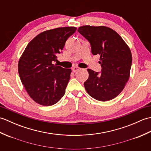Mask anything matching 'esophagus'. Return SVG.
<instances>
[{
    "label": "esophagus",
    "instance_id": "esophagus-1",
    "mask_svg": "<svg viewBox=\"0 0 151 151\" xmlns=\"http://www.w3.org/2000/svg\"><path fill=\"white\" fill-rule=\"evenodd\" d=\"M79 69H80V68H78V67H73V69H72L73 72L77 71V70H79Z\"/></svg>",
    "mask_w": 151,
    "mask_h": 151
}]
</instances>
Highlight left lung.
Segmentation results:
<instances>
[{
  "mask_svg": "<svg viewBox=\"0 0 151 151\" xmlns=\"http://www.w3.org/2000/svg\"><path fill=\"white\" fill-rule=\"evenodd\" d=\"M78 31L90 43L91 53L100 56L102 67L101 73L88 69L86 90L96 100L110 101L123 91L129 79L132 62L130 48L116 32L107 27L86 25Z\"/></svg>",
  "mask_w": 151,
  "mask_h": 151,
  "instance_id": "obj_1",
  "label": "left lung"
}]
</instances>
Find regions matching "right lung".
Returning a JSON list of instances; mask_svg holds the SVG:
<instances>
[{"label":"right lung","instance_id":"obj_1","mask_svg":"<svg viewBox=\"0 0 151 151\" xmlns=\"http://www.w3.org/2000/svg\"><path fill=\"white\" fill-rule=\"evenodd\" d=\"M76 27H60L38 34L28 44L18 63L22 84L37 104L49 106L58 102L65 93L70 69L53 64L67 40Z\"/></svg>","mask_w":151,"mask_h":151}]
</instances>
